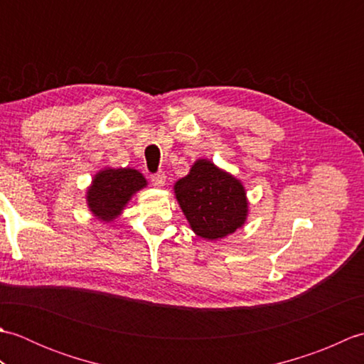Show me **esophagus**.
<instances>
[{
	"mask_svg": "<svg viewBox=\"0 0 364 364\" xmlns=\"http://www.w3.org/2000/svg\"><path fill=\"white\" fill-rule=\"evenodd\" d=\"M151 183H153V186L162 188L166 184V173L164 172H158V173L151 175Z\"/></svg>",
	"mask_w": 364,
	"mask_h": 364,
	"instance_id": "1",
	"label": "esophagus"
}]
</instances>
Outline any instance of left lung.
Wrapping results in <instances>:
<instances>
[{
    "label": "left lung",
    "instance_id": "left-lung-1",
    "mask_svg": "<svg viewBox=\"0 0 364 364\" xmlns=\"http://www.w3.org/2000/svg\"><path fill=\"white\" fill-rule=\"evenodd\" d=\"M173 189L197 236L215 241L244 225L249 203L242 183L211 161H196L191 172L178 180Z\"/></svg>",
    "mask_w": 364,
    "mask_h": 364
}]
</instances>
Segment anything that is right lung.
Here are the masks:
<instances>
[{"mask_svg":"<svg viewBox=\"0 0 364 364\" xmlns=\"http://www.w3.org/2000/svg\"><path fill=\"white\" fill-rule=\"evenodd\" d=\"M145 186L146 180L136 168L100 170L87 189V205L97 219L111 222L120 215L131 197Z\"/></svg>","mask_w":364,"mask_h":364,"instance_id":"1","label":"right lung"}]
</instances>
